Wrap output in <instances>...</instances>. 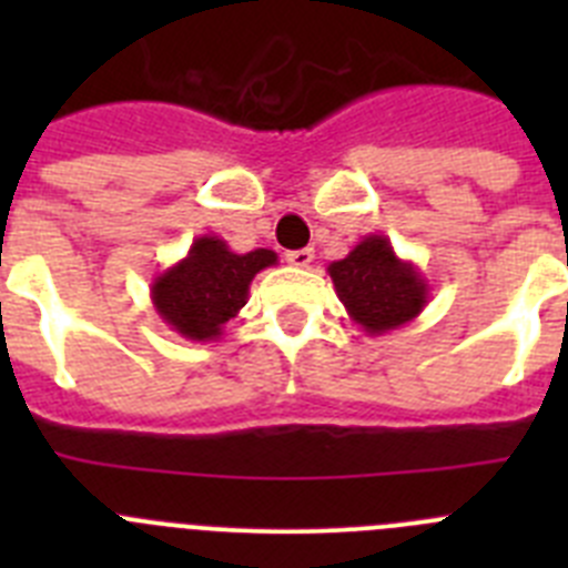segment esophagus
I'll use <instances>...</instances> for the list:
<instances>
[{
  "instance_id": "obj_1",
  "label": "esophagus",
  "mask_w": 568,
  "mask_h": 568,
  "mask_svg": "<svg viewBox=\"0 0 568 568\" xmlns=\"http://www.w3.org/2000/svg\"><path fill=\"white\" fill-rule=\"evenodd\" d=\"M313 247H301V250H290L287 261L293 267H310L313 264Z\"/></svg>"
}]
</instances>
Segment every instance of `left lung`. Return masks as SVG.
Returning a JSON list of instances; mask_svg holds the SVG:
<instances>
[{"label": "left lung", "instance_id": "8db88e82", "mask_svg": "<svg viewBox=\"0 0 568 568\" xmlns=\"http://www.w3.org/2000/svg\"><path fill=\"white\" fill-rule=\"evenodd\" d=\"M327 273L346 315L366 335L393 333L429 304V284L420 270L400 258L386 235H364Z\"/></svg>", "mask_w": 568, "mask_h": 568}]
</instances>
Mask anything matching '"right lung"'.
<instances>
[{"instance_id": "add662e5", "label": "right lung", "mask_w": 568, "mask_h": 568, "mask_svg": "<svg viewBox=\"0 0 568 568\" xmlns=\"http://www.w3.org/2000/svg\"><path fill=\"white\" fill-rule=\"evenodd\" d=\"M273 264H278L273 250L233 253L219 235H199L182 261L155 275L150 301L159 318L182 338L215 341L247 304L255 275Z\"/></svg>"}]
</instances>
